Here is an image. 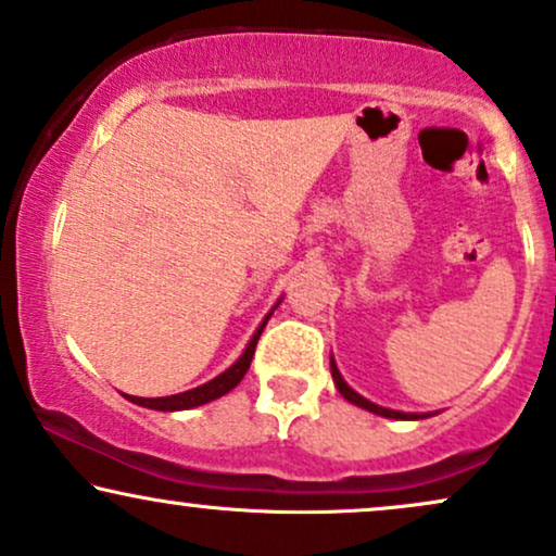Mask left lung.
<instances>
[{
    "label": "left lung",
    "mask_w": 556,
    "mask_h": 556,
    "mask_svg": "<svg viewBox=\"0 0 556 556\" xmlns=\"http://www.w3.org/2000/svg\"><path fill=\"white\" fill-rule=\"evenodd\" d=\"M331 376H333V383H337V388H339V393H342V396H344L346 401H350V404L359 406V409H367V412H372V414H380V417H388V419H422V414L393 412V409H386V406L372 404V401H367L365 396H359L357 391H352V388L346 386V380L342 378V372H339V367H337V363H333V357H331Z\"/></svg>",
    "instance_id": "obj_1"
}]
</instances>
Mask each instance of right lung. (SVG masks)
I'll return each mask as SVG.
<instances>
[{
  "label": "right lung",
  "instance_id": "obj_1",
  "mask_svg": "<svg viewBox=\"0 0 556 556\" xmlns=\"http://www.w3.org/2000/svg\"><path fill=\"white\" fill-rule=\"evenodd\" d=\"M279 305V303H277ZM274 313V311H271ZM271 313L261 320V326L256 329V333L251 337L249 346H245V352L240 354L238 363L230 365L223 376L212 378L210 383L204 386H197L191 388V391H184V393H176V396H163V399H142V396H126L131 401V404H139V406H147V409H157V412H180V409H193V406H202V404H210V401L225 396L227 391H232L240 380H243L245 372H249L251 367V359H253V352H256V344H258V337L261 331H264L266 320L271 318Z\"/></svg>",
  "mask_w": 556,
  "mask_h": 556
}]
</instances>
